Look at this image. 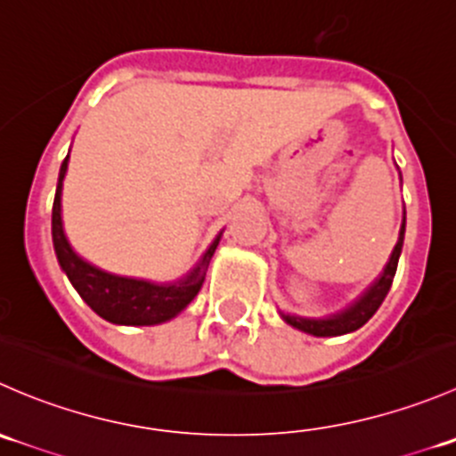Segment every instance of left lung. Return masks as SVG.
Listing matches in <instances>:
<instances>
[{"mask_svg":"<svg viewBox=\"0 0 456 456\" xmlns=\"http://www.w3.org/2000/svg\"><path fill=\"white\" fill-rule=\"evenodd\" d=\"M399 176H402V174H399ZM403 233H406V209H403V220H402V227H399L397 245H395L393 254H390L388 262H386L384 271L372 280L369 287H366L364 291L351 302V305L335 311V314L322 315V317H302L296 314H284V311H280V317H282L289 326H293V329L302 330V333L315 335V338H338V335H346V333H353V330L362 329V326L375 315V311L379 309L384 297L388 296L390 284H393V278H395V271H397L399 256H402Z\"/></svg>","mask_w":456,"mask_h":456,"instance_id":"left-lung-1","label":"left lung"}]
</instances>
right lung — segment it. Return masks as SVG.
Wrapping results in <instances>:
<instances>
[{"mask_svg":"<svg viewBox=\"0 0 456 456\" xmlns=\"http://www.w3.org/2000/svg\"><path fill=\"white\" fill-rule=\"evenodd\" d=\"M68 159H63L61 169H59L57 191H54L53 202V245L57 254L59 266L66 271L68 280L77 289L84 302L101 315L103 320L121 326H154L172 320L199 296L202 282H205L207 266H209L211 256L218 247L220 236L214 238L200 260L187 271L181 278L172 282H151L142 278H127V275L110 273V271L99 269L86 257H81L72 249L66 232H63L61 218V190L63 178L68 172Z\"/></svg>","mask_w":456,"mask_h":456,"instance_id":"add662e5","label":"right lung"}]
</instances>
